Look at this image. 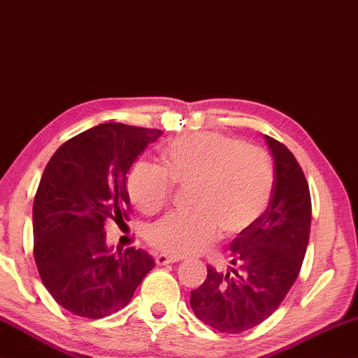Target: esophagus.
I'll return each instance as SVG.
<instances>
[{
  "label": "esophagus",
  "instance_id": "esophagus-1",
  "mask_svg": "<svg viewBox=\"0 0 358 358\" xmlns=\"http://www.w3.org/2000/svg\"><path fill=\"white\" fill-rule=\"evenodd\" d=\"M178 258H170L167 255H157L155 256V264L159 266H167V264H172V263H178Z\"/></svg>",
  "mask_w": 358,
  "mask_h": 358
}]
</instances>
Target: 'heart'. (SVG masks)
Instances as JSON below:
<instances>
[{"instance_id": "heart-1", "label": "heart", "mask_w": 358, "mask_h": 358, "mask_svg": "<svg viewBox=\"0 0 358 358\" xmlns=\"http://www.w3.org/2000/svg\"><path fill=\"white\" fill-rule=\"evenodd\" d=\"M162 169L139 162L128 175V194L144 214L169 203L173 183L191 188L189 214H169L148 230L149 245L181 258L203 251L217 236L240 234L268 208L274 185L269 155L217 133L173 141L160 154Z\"/></svg>"}]
</instances>
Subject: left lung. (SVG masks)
Instances as JSON below:
<instances>
[{"instance_id": "8db88e82", "label": "left lung", "mask_w": 358, "mask_h": 358, "mask_svg": "<svg viewBox=\"0 0 358 358\" xmlns=\"http://www.w3.org/2000/svg\"><path fill=\"white\" fill-rule=\"evenodd\" d=\"M274 160L268 208L230 245L227 273L208 266L203 285L189 305L204 324L238 334L268 320L299 278L311 225L308 183L294 154L264 136Z\"/></svg>"}]
</instances>
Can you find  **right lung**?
I'll return each mask as SVG.
<instances>
[{
  "mask_svg": "<svg viewBox=\"0 0 358 358\" xmlns=\"http://www.w3.org/2000/svg\"><path fill=\"white\" fill-rule=\"evenodd\" d=\"M162 131L102 123L64 143L50 159L34 199V256L58 305L99 320L122 310L154 268L148 251H113L108 220L127 219V178Z\"/></svg>",
  "mask_w": 358,
  "mask_h": 358,
  "instance_id": "1",
  "label": "right lung"
}]
</instances>
